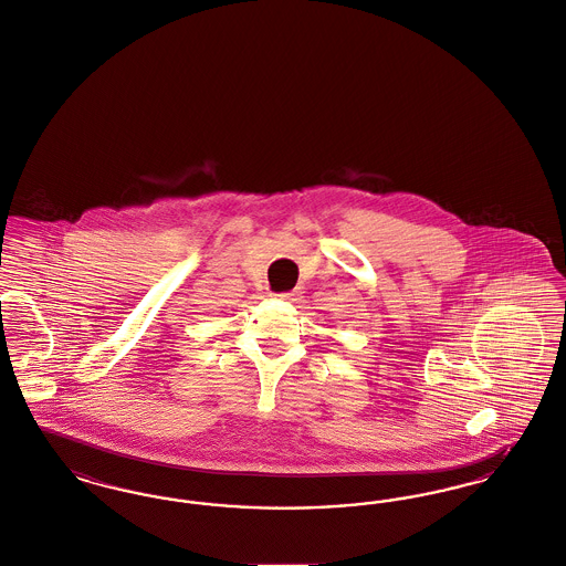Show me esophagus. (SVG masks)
I'll return each mask as SVG.
<instances>
[{
	"label": "esophagus",
	"mask_w": 566,
	"mask_h": 566,
	"mask_svg": "<svg viewBox=\"0 0 566 566\" xmlns=\"http://www.w3.org/2000/svg\"><path fill=\"white\" fill-rule=\"evenodd\" d=\"M281 300H294L295 294L294 292H285V294H276Z\"/></svg>",
	"instance_id": "1"
}]
</instances>
